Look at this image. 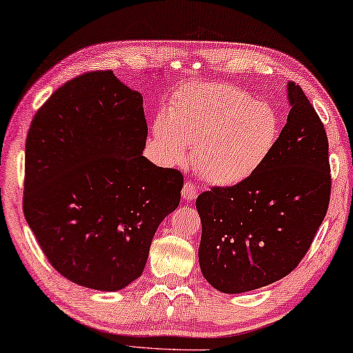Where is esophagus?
I'll return each mask as SVG.
<instances>
[{
  "label": "esophagus",
  "instance_id": "1",
  "mask_svg": "<svg viewBox=\"0 0 353 353\" xmlns=\"http://www.w3.org/2000/svg\"><path fill=\"white\" fill-rule=\"evenodd\" d=\"M181 194H183V199L184 200H194L199 195V189L195 188V184L192 181L188 180L186 183H184Z\"/></svg>",
  "mask_w": 353,
  "mask_h": 353
}]
</instances>
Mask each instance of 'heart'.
<instances>
[{"instance_id":"obj_1","label":"heart","mask_w":353,"mask_h":353,"mask_svg":"<svg viewBox=\"0 0 353 353\" xmlns=\"http://www.w3.org/2000/svg\"><path fill=\"white\" fill-rule=\"evenodd\" d=\"M279 130L269 103L230 84H195L172 97L154 137L172 163H183L194 147V164L206 180L233 184L268 159Z\"/></svg>"}]
</instances>
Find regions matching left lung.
I'll use <instances>...</instances> for the list:
<instances>
[{"label": "left lung", "instance_id": "left-lung-1", "mask_svg": "<svg viewBox=\"0 0 353 353\" xmlns=\"http://www.w3.org/2000/svg\"><path fill=\"white\" fill-rule=\"evenodd\" d=\"M291 111L272 152L233 186L197 197L205 279L225 294L281 280L310 250L332 194L328 139L299 84H288Z\"/></svg>", "mask_w": 353, "mask_h": 353}]
</instances>
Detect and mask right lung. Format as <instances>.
I'll list each match as a JSON object with an SVG mask.
<instances>
[{
	"mask_svg": "<svg viewBox=\"0 0 353 353\" xmlns=\"http://www.w3.org/2000/svg\"><path fill=\"white\" fill-rule=\"evenodd\" d=\"M141 92L112 70L79 74L34 115L23 211L50 264L67 280L119 291L142 275L159 223L180 205L183 173L142 156Z\"/></svg>",
	"mask_w": 353,
	"mask_h": 353,
	"instance_id": "obj_1",
	"label": "right lung"
}]
</instances>
